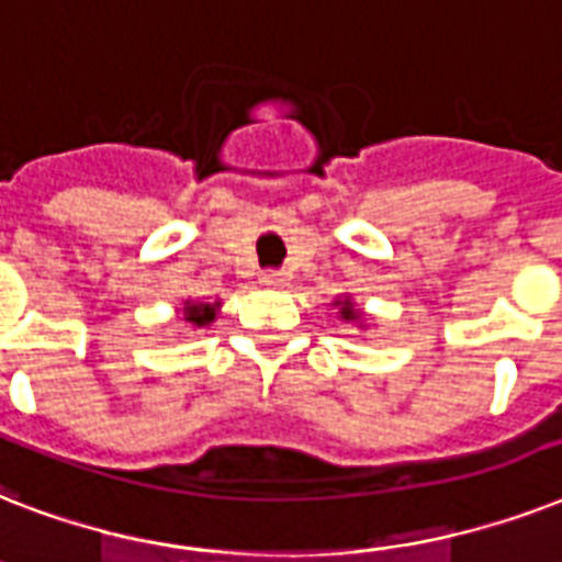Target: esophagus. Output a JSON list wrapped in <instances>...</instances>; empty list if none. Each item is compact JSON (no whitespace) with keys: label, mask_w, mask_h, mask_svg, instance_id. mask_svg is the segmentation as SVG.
I'll list each match as a JSON object with an SVG mask.
<instances>
[{"label":"esophagus","mask_w":562,"mask_h":562,"mask_svg":"<svg viewBox=\"0 0 562 562\" xmlns=\"http://www.w3.org/2000/svg\"><path fill=\"white\" fill-rule=\"evenodd\" d=\"M286 281H290V276H286V272H263V276H260V284L272 286V290H278V286H286Z\"/></svg>","instance_id":"34e87169"}]
</instances>
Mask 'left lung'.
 Returning a JSON list of instances; mask_svg holds the SVG:
<instances>
[{
  "instance_id": "8db88e82",
  "label": "left lung",
  "mask_w": 562,
  "mask_h": 562,
  "mask_svg": "<svg viewBox=\"0 0 562 562\" xmlns=\"http://www.w3.org/2000/svg\"><path fill=\"white\" fill-rule=\"evenodd\" d=\"M330 307H336V316L342 318L345 325H357L359 330H368V325H371V318H368L366 313H362V310L357 307V302H353V299L348 293L336 295Z\"/></svg>"
}]
</instances>
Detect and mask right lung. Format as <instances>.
<instances>
[{"instance_id": "right-lung-1", "label": "right lung", "mask_w": 562, "mask_h": 562, "mask_svg": "<svg viewBox=\"0 0 562 562\" xmlns=\"http://www.w3.org/2000/svg\"><path fill=\"white\" fill-rule=\"evenodd\" d=\"M223 302H200V299H186L177 307V316L191 327H209L217 318Z\"/></svg>"}]
</instances>
